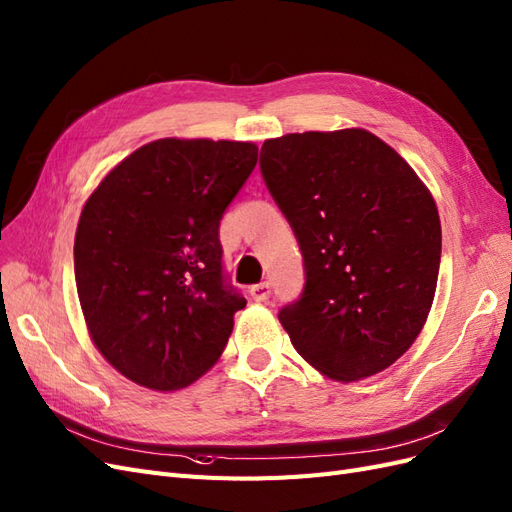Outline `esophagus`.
Instances as JSON below:
<instances>
[{
	"mask_svg": "<svg viewBox=\"0 0 512 512\" xmlns=\"http://www.w3.org/2000/svg\"><path fill=\"white\" fill-rule=\"evenodd\" d=\"M250 294H252V299H254V301L262 303V301H267V299H269V294H271V286H269L267 282L256 284V286H252Z\"/></svg>",
	"mask_w": 512,
	"mask_h": 512,
	"instance_id": "1",
	"label": "esophagus"
}]
</instances>
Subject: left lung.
<instances>
[{
    "mask_svg": "<svg viewBox=\"0 0 512 512\" xmlns=\"http://www.w3.org/2000/svg\"><path fill=\"white\" fill-rule=\"evenodd\" d=\"M260 170L305 262L301 299L280 312L294 350L337 382L391 367L438 284L442 228L427 185L363 128L269 138Z\"/></svg>",
    "mask_w": 512,
    "mask_h": 512,
    "instance_id": "1",
    "label": "left lung"
}]
</instances>
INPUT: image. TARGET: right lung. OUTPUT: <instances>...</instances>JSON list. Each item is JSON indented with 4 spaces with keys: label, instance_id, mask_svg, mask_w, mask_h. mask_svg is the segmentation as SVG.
I'll return each mask as SVG.
<instances>
[{
    "label": "right lung",
    "instance_id": "add662e5",
    "mask_svg": "<svg viewBox=\"0 0 512 512\" xmlns=\"http://www.w3.org/2000/svg\"><path fill=\"white\" fill-rule=\"evenodd\" d=\"M258 147L160 138L91 192L74 277L91 342L121 376L177 391L220 359L245 299L224 284L220 220Z\"/></svg>",
    "mask_w": 512,
    "mask_h": 512
}]
</instances>
